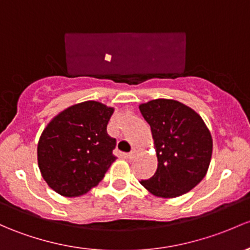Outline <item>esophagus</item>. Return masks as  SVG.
<instances>
[{"instance_id":"34e87169","label":"esophagus","mask_w":250,"mask_h":250,"mask_svg":"<svg viewBox=\"0 0 250 250\" xmlns=\"http://www.w3.org/2000/svg\"><path fill=\"white\" fill-rule=\"evenodd\" d=\"M136 153H138V151H136V149H132V151H130L129 153L127 154V157H128V158H129V159H134V158H135Z\"/></svg>"}]
</instances>
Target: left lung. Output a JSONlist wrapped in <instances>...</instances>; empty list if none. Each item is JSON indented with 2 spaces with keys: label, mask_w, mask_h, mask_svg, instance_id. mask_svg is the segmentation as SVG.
<instances>
[{
  "label": "left lung",
  "mask_w": 250,
  "mask_h": 250,
  "mask_svg": "<svg viewBox=\"0 0 250 250\" xmlns=\"http://www.w3.org/2000/svg\"><path fill=\"white\" fill-rule=\"evenodd\" d=\"M151 127L158 167L141 185L160 198H176L191 190L206 176L211 163V133L200 115L173 99L139 105Z\"/></svg>",
  "instance_id": "left-lung-1"
}]
</instances>
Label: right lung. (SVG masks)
Returning a JSON list of instances; mask_svg holds the SVG:
<instances>
[{"label": "right lung", "mask_w": 250, "mask_h": 250, "mask_svg": "<svg viewBox=\"0 0 250 250\" xmlns=\"http://www.w3.org/2000/svg\"><path fill=\"white\" fill-rule=\"evenodd\" d=\"M114 107L87 101L67 107L48 123L37 147L44 181L60 195H83L103 180L116 157L106 127Z\"/></svg>", "instance_id": "obj_1"}]
</instances>
